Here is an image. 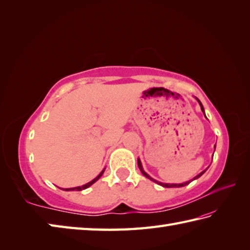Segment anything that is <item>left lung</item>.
Listing matches in <instances>:
<instances>
[{"label":"left lung","instance_id":"left-lung-1","mask_svg":"<svg viewBox=\"0 0 250 250\" xmlns=\"http://www.w3.org/2000/svg\"><path fill=\"white\" fill-rule=\"evenodd\" d=\"M196 99V98H195ZM198 100V102H199V104H200V106H201V109H202V111H203L204 113V107H203V105H202V103L200 102V100L199 99H196ZM215 147H216V145H215ZM137 164H139V167H140V169H141V172H142V174L144 175L145 177H147V178H149L150 180H152V182H155V183H157L158 185H160V186H162V187H166V188H178V187H184V186H186V185H189L191 182H192V180H194V179H198L199 177H201L202 175H203L205 172H206V169H204L203 172H201L199 175H196V176L193 178V179H191V180H189V182H186V183H183V184H164V183H160V182H157L156 179H153V178H151L149 175H148L144 169H143V167H142V163H141V160L140 159H137Z\"/></svg>","mask_w":250,"mask_h":250}]
</instances>
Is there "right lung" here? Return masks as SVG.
<instances>
[{"instance_id": "obj_1", "label": "right lung", "mask_w": 250, "mask_h": 250, "mask_svg": "<svg viewBox=\"0 0 250 250\" xmlns=\"http://www.w3.org/2000/svg\"><path fill=\"white\" fill-rule=\"evenodd\" d=\"M104 171H105V168L103 169L102 172H101V173L98 175L97 177H95L94 179H92L91 182H89V183H88V184H86V185H83V186H79V187H75V188H66V189H62V190H65V191H74V190H76V191H81V190H83V189H87L88 187H90V186L93 185L95 182H97V180H99V178L103 175ZM60 189H61V188H60Z\"/></svg>"}]
</instances>
